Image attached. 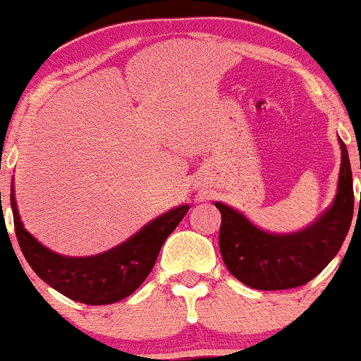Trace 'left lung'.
Here are the masks:
<instances>
[{"label": "left lung", "instance_id": "1", "mask_svg": "<svg viewBox=\"0 0 361 361\" xmlns=\"http://www.w3.org/2000/svg\"><path fill=\"white\" fill-rule=\"evenodd\" d=\"M341 145V170L334 203L305 231L272 234L243 213L216 201L222 215L219 244L228 272L259 290L300 288L317 277L343 246L353 220V173L346 145Z\"/></svg>", "mask_w": 361, "mask_h": 361}]
</instances>
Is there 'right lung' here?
Here are the masks:
<instances>
[{
  "mask_svg": "<svg viewBox=\"0 0 361 361\" xmlns=\"http://www.w3.org/2000/svg\"><path fill=\"white\" fill-rule=\"evenodd\" d=\"M11 212L17 241L27 263L63 296L84 305H111L130 296L145 282L165 239L191 207L182 204L151 220L126 243L92 257H63L48 250L22 224L11 184Z\"/></svg>",
  "mask_w": 361,
  "mask_h": 361,
  "instance_id": "1",
  "label": "right lung"
}]
</instances>
